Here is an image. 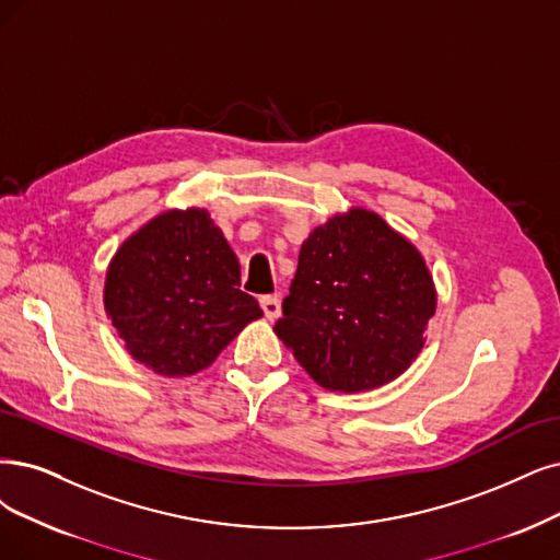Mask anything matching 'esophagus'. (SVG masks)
Returning <instances> with one entry per match:
<instances>
[{"label": "esophagus", "instance_id": "obj_1", "mask_svg": "<svg viewBox=\"0 0 560 560\" xmlns=\"http://www.w3.org/2000/svg\"><path fill=\"white\" fill-rule=\"evenodd\" d=\"M260 306L267 320H277L281 316V300L277 295H262Z\"/></svg>", "mask_w": 560, "mask_h": 560}]
</instances>
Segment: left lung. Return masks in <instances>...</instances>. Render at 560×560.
Here are the masks:
<instances>
[{"label": "left lung", "instance_id": "1", "mask_svg": "<svg viewBox=\"0 0 560 560\" xmlns=\"http://www.w3.org/2000/svg\"><path fill=\"white\" fill-rule=\"evenodd\" d=\"M433 312L418 248L378 214L350 210L302 244L275 332L320 387L360 392L408 369Z\"/></svg>", "mask_w": 560, "mask_h": 560}]
</instances>
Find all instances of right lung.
I'll return each mask as SVG.
<instances>
[{
	"instance_id": "add662e5",
	"label": "right lung",
	"mask_w": 560,
	"mask_h": 560,
	"mask_svg": "<svg viewBox=\"0 0 560 560\" xmlns=\"http://www.w3.org/2000/svg\"><path fill=\"white\" fill-rule=\"evenodd\" d=\"M237 285L240 262L210 214L165 212L121 244L103 300L138 362L191 376L262 316Z\"/></svg>"
}]
</instances>
